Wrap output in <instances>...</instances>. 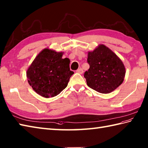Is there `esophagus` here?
<instances>
[{"instance_id":"esophagus-1","label":"esophagus","mask_w":148,"mask_h":148,"mask_svg":"<svg viewBox=\"0 0 148 148\" xmlns=\"http://www.w3.org/2000/svg\"><path fill=\"white\" fill-rule=\"evenodd\" d=\"M76 72H77V73H78L82 74L84 73V70H82V68H79V69H78V70L76 71Z\"/></svg>"}]
</instances>
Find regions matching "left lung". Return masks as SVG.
<instances>
[{"label": "left lung", "instance_id": "8db88e82", "mask_svg": "<svg viewBox=\"0 0 148 148\" xmlns=\"http://www.w3.org/2000/svg\"><path fill=\"white\" fill-rule=\"evenodd\" d=\"M90 66L84 73L87 84L98 92L107 94L114 91L124 80L125 65L116 54L104 45L88 52Z\"/></svg>", "mask_w": 148, "mask_h": 148}]
</instances>
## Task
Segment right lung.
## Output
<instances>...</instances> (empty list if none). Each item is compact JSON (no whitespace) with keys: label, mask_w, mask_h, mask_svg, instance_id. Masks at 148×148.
<instances>
[{"label":"right lung","mask_w":148,"mask_h":148,"mask_svg":"<svg viewBox=\"0 0 148 148\" xmlns=\"http://www.w3.org/2000/svg\"><path fill=\"white\" fill-rule=\"evenodd\" d=\"M63 53L46 48L28 68V82L39 95L47 98L53 97L67 87L74 72L70 69V59L62 58Z\"/></svg>","instance_id":"1"}]
</instances>
